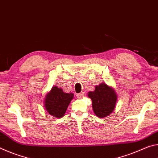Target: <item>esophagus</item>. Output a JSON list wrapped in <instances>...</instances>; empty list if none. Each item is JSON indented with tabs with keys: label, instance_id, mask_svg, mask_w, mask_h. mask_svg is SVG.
Instances as JSON below:
<instances>
[{
	"label": "esophagus",
	"instance_id": "obj_1",
	"mask_svg": "<svg viewBox=\"0 0 158 158\" xmlns=\"http://www.w3.org/2000/svg\"><path fill=\"white\" fill-rule=\"evenodd\" d=\"M85 95V93L84 92H81L79 94H77V97L78 98H82L83 97H84Z\"/></svg>",
	"mask_w": 158,
	"mask_h": 158
}]
</instances>
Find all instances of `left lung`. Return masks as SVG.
I'll use <instances>...</instances> for the list:
<instances>
[{"label":"left lung","instance_id":"obj_1","mask_svg":"<svg viewBox=\"0 0 158 158\" xmlns=\"http://www.w3.org/2000/svg\"><path fill=\"white\" fill-rule=\"evenodd\" d=\"M92 100L93 112L98 118H105L110 115L116 107L118 97L115 90L106 83L96 85L95 90L88 93Z\"/></svg>","mask_w":158,"mask_h":158}]
</instances>
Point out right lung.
I'll use <instances>...</instances> for the list:
<instances>
[{"mask_svg":"<svg viewBox=\"0 0 158 158\" xmlns=\"http://www.w3.org/2000/svg\"><path fill=\"white\" fill-rule=\"evenodd\" d=\"M73 98V93H64L60 88L53 86L44 97V109L51 116L58 118H62Z\"/></svg>","mask_w":158,"mask_h":158,"instance_id":"right-lung-1","label":"right lung"}]
</instances>
